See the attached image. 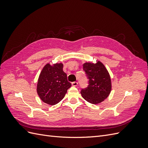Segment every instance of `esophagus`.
Listing matches in <instances>:
<instances>
[{
    "label": "esophagus",
    "instance_id": "34e87169",
    "mask_svg": "<svg viewBox=\"0 0 148 148\" xmlns=\"http://www.w3.org/2000/svg\"><path fill=\"white\" fill-rule=\"evenodd\" d=\"M71 84H72V86H77L78 82H72V83H71Z\"/></svg>",
    "mask_w": 148,
    "mask_h": 148
}]
</instances>
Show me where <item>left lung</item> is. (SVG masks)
<instances>
[{"instance_id": "1", "label": "left lung", "mask_w": 148, "mask_h": 148, "mask_svg": "<svg viewBox=\"0 0 148 148\" xmlns=\"http://www.w3.org/2000/svg\"><path fill=\"white\" fill-rule=\"evenodd\" d=\"M83 70L89 79L87 88L82 89L81 94L84 99L92 104L104 101L109 96L112 89L110 75L100 61L96 64L86 62Z\"/></svg>"}]
</instances>
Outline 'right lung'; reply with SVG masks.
<instances>
[{"instance_id":"obj_1","label":"right lung","mask_w":148,"mask_h":148,"mask_svg":"<svg viewBox=\"0 0 148 148\" xmlns=\"http://www.w3.org/2000/svg\"><path fill=\"white\" fill-rule=\"evenodd\" d=\"M71 86L66 74L63 71V64H47L39 75L37 92L44 102L53 106L63 99Z\"/></svg>"}]
</instances>
